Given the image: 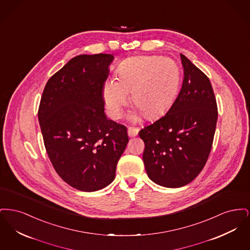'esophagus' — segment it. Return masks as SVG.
Masks as SVG:
<instances>
[{
  "mask_svg": "<svg viewBox=\"0 0 250 250\" xmlns=\"http://www.w3.org/2000/svg\"><path fill=\"white\" fill-rule=\"evenodd\" d=\"M140 129L138 127H128L127 129V133L129 137H136L139 134Z\"/></svg>",
  "mask_w": 250,
  "mask_h": 250,
  "instance_id": "esophagus-1",
  "label": "esophagus"
}]
</instances>
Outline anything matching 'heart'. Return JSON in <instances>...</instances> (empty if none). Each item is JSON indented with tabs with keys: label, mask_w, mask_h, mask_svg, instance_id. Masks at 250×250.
<instances>
[{
	"label": "heart",
	"mask_w": 250,
	"mask_h": 250,
	"mask_svg": "<svg viewBox=\"0 0 250 250\" xmlns=\"http://www.w3.org/2000/svg\"><path fill=\"white\" fill-rule=\"evenodd\" d=\"M181 75L173 60L159 56H138L125 60L119 66L118 80H107L104 98L109 114L118 119L132 102L147 118L162 113L178 93Z\"/></svg>",
	"instance_id": "1"
}]
</instances>
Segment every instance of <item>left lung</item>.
Masks as SVG:
<instances>
[{"instance_id":"1","label":"left lung","mask_w":250,"mask_h":250,"mask_svg":"<svg viewBox=\"0 0 250 250\" xmlns=\"http://www.w3.org/2000/svg\"><path fill=\"white\" fill-rule=\"evenodd\" d=\"M180 56L185 77L178 96L163 117L139 132L148 177L171 188L189 184L205 166L218 114L210 80Z\"/></svg>"}]
</instances>
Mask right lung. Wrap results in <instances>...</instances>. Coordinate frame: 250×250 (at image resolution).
<instances>
[{"mask_svg":"<svg viewBox=\"0 0 250 250\" xmlns=\"http://www.w3.org/2000/svg\"><path fill=\"white\" fill-rule=\"evenodd\" d=\"M112 54L79 55L45 86L38 108L44 144L60 177L78 190L108 186L128 143L125 125L104 112Z\"/></svg>","mask_w":250,"mask_h":250,"instance_id":"add662e5","label":"right lung"}]
</instances>
